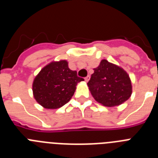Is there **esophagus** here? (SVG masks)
Returning a JSON list of instances; mask_svg holds the SVG:
<instances>
[{
  "label": "esophagus",
  "mask_w": 158,
  "mask_h": 158,
  "mask_svg": "<svg viewBox=\"0 0 158 158\" xmlns=\"http://www.w3.org/2000/svg\"><path fill=\"white\" fill-rule=\"evenodd\" d=\"M89 79H90V77H89V76H87V77H85V81L86 82L89 81Z\"/></svg>",
  "instance_id": "esophagus-1"
}]
</instances>
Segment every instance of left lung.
<instances>
[{
	"instance_id": "1",
	"label": "left lung",
	"mask_w": 158,
	"mask_h": 158,
	"mask_svg": "<svg viewBox=\"0 0 158 158\" xmlns=\"http://www.w3.org/2000/svg\"><path fill=\"white\" fill-rule=\"evenodd\" d=\"M93 70L88 86L98 103L114 107L120 105L131 97V81L124 69L104 59Z\"/></svg>"
}]
</instances>
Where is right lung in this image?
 I'll use <instances>...</instances> for the list:
<instances>
[{"instance_id": "right-lung-1", "label": "right lung", "mask_w": 158, "mask_h": 158, "mask_svg": "<svg viewBox=\"0 0 158 158\" xmlns=\"http://www.w3.org/2000/svg\"><path fill=\"white\" fill-rule=\"evenodd\" d=\"M84 81L71 70L65 60L52 62L35 77L32 90L36 101L45 108L56 109L69 102L77 83Z\"/></svg>"}]
</instances>
